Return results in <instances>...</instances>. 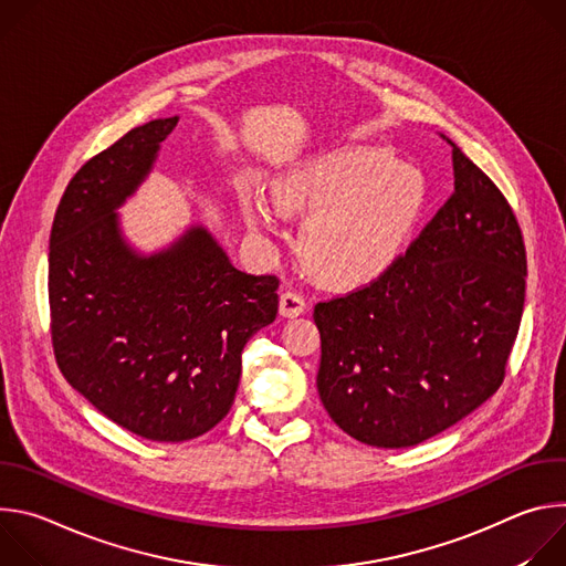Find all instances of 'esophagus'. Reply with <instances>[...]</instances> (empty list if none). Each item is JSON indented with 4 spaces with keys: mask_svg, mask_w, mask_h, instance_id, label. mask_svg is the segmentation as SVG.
Masks as SVG:
<instances>
[{
    "mask_svg": "<svg viewBox=\"0 0 566 566\" xmlns=\"http://www.w3.org/2000/svg\"><path fill=\"white\" fill-rule=\"evenodd\" d=\"M306 297L297 291H284L282 297H280V313L284 317H295V315H302L306 311Z\"/></svg>",
    "mask_w": 566,
    "mask_h": 566,
    "instance_id": "esophagus-1",
    "label": "esophagus"
}]
</instances>
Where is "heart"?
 <instances>
[{
	"label": "heart",
	"instance_id": "1",
	"mask_svg": "<svg viewBox=\"0 0 566 566\" xmlns=\"http://www.w3.org/2000/svg\"><path fill=\"white\" fill-rule=\"evenodd\" d=\"M271 201L275 209L255 188L241 190L249 228L271 230L275 210L308 217L300 247L313 273L332 284H363L406 247L426 206V181L382 149L340 147L280 175Z\"/></svg>",
	"mask_w": 566,
	"mask_h": 566
}]
</instances>
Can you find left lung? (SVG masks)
Here are the masks:
<instances>
[{
  "instance_id": "left-lung-1",
  "label": "left lung",
  "mask_w": 566,
  "mask_h": 566,
  "mask_svg": "<svg viewBox=\"0 0 566 566\" xmlns=\"http://www.w3.org/2000/svg\"><path fill=\"white\" fill-rule=\"evenodd\" d=\"M452 166L454 192L408 253L313 308L322 406L367 446H417L476 410L506 376L526 293L522 228L454 143Z\"/></svg>"
}]
</instances>
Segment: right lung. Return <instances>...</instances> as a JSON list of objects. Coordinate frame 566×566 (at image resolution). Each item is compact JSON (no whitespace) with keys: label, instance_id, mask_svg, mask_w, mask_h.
Returning a JSON list of instances; mask_svg holds the SVG:
<instances>
[{"label":"right lung","instance_id":"1","mask_svg":"<svg viewBox=\"0 0 566 566\" xmlns=\"http://www.w3.org/2000/svg\"><path fill=\"white\" fill-rule=\"evenodd\" d=\"M179 118L134 127L75 172L49 239L55 363L73 389L116 426L181 443L230 410L249 338L277 315L275 275L230 264L206 228L140 258L116 208L149 172Z\"/></svg>","mask_w":566,"mask_h":566}]
</instances>
